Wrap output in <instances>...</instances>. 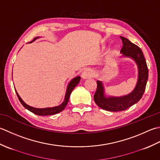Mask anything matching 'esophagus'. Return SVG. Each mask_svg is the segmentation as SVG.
Returning <instances> with one entry per match:
<instances>
[{
    "label": "esophagus",
    "mask_w": 160,
    "mask_h": 160,
    "mask_svg": "<svg viewBox=\"0 0 160 160\" xmlns=\"http://www.w3.org/2000/svg\"><path fill=\"white\" fill-rule=\"evenodd\" d=\"M92 71L90 70V69H86L83 72L82 74H81V77H82L83 79H89V78H91L92 77Z\"/></svg>",
    "instance_id": "1"
}]
</instances>
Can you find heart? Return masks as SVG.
Listing matches in <instances>:
<instances>
[{
	"instance_id": "1",
	"label": "heart",
	"mask_w": 160,
	"mask_h": 160,
	"mask_svg": "<svg viewBox=\"0 0 160 160\" xmlns=\"http://www.w3.org/2000/svg\"><path fill=\"white\" fill-rule=\"evenodd\" d=\"M114 50H115V49H114Z\"/></svg>"
}]
</instances>
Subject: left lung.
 <instances>
[{
  "label": "left lung",
  "mask_w": 160,
  "mask_h": 160,
  "mask_svg": "<svg viewBox=\"0 0 160 160\" xmlns=\"http://www.w3.org/2000/svg\"><path fill=\"white\" fill-rule=\"evenodd\" d=\"M120 38L123 43L120 51L122 54V57L132 58L138 66V82L132 92L126 95L106 97L103 83L101 81H97V88L94 95V102L101 108L110 112L122 111L138 103L144 94L148 77L147 64L141 49L126 38L123 37Z\"/></svg>",
  "instance_id": "8db88e82"
}]
</instances>
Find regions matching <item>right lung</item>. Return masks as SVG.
<instances>
[{"label": "right lung", "mask_w": 160, "mask_h": 160, "mask_svg": "<svg viewBox=\"0 0 160 160\" xmlns=\"http://www.w3.org/2000/svg\"><path fill=\"white\" fill-rule=\"evenodd\" d=\"M40 38V37H36L33 41L31 42H29V43H31L32 42L34 41L35 40H37V38ZM81 79L80 77H76L73 78L72 79L69 83H68V86H67V89H66V94H65V98L63 102H62L60 105H58L57 106H54V107H50V108H34L28 105L27 103H25L23 100L21 99V97L19 96V94H18L17 91H16V93L17 94V97L20 101V102L21 103V104L26 109H28V110H30V112H33L35 115H41V116H45V115H55V114H57L58 112H61L62 110H63V109L66 108V106H67V104L69 102V99H70V96L71 94V92H72L73 89L75 88L78 83H79Z\"/></svg>", "instance_id": "obj_1"}]
</instances>
